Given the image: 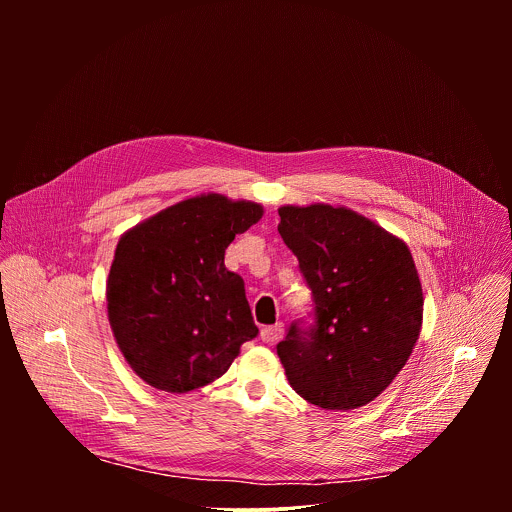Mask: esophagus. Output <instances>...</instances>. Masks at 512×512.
I'll list each match as a JSON object with an SVG mask.
<instances>
[{"mask_svg":"<svg viewBox=\"0 0 512 512\" xmlns=\"http://www.w3.org/2000/svg\"><path fill=\"white\" fill-rule=\"evenodd\" d=\"M281 336H283V324H281V322H279V324H273V326H265V328L261 330V340L267 342V344L277 342Z\"/></svg>","mask_w":512,"mask_h":512,"instance_id":"1","label":"esophagus"}]
</instances>
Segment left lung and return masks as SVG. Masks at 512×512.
<instances>
[{
    "label": "left lung",
    "instance_id": "obj_1",
    "mask_svg": "<svg viewBox=\"0 0 512 512\" xmlns=\"http://www.w3.org/2000/svg\"><path fill=\"white\" fill-rule=\"evenodd\" d=\"M279 216L316 316L277 344L287 381L322 409H358L393 383L419 338L423 291L411 251L346 206L285 204Z\"/></svg>",
    "mask_w": 512,
    "mask_h": 512
}]
</instances>
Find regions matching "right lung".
Returning a JSON list of instances; mask_svg holds the SVG:
<instances>
[{"mask_svg": "<svg viewBox=\"0 0 512 512\" xmlns=\"http://www.w3.org/2000/svg\"><path fill=\"white\" fill-rule=\"evenodd\" d=\"M263 206L198 194L121 235L107 279V316L133 373L166 393L225 375L257 336L241 275L225 267L233 239Z\"/></svg>", "mask_w": 512, "mask_h": 512, "instance_id": "1", "label": "right lung"}]
</instances>
